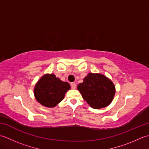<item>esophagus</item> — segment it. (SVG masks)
<instances>
[{
  "instance_id": "esophagus-1",
  "label": "esophagus",
  "mask_w": 149,
  "mask_h": 149,
  "mask_svg": "<svg viewBox=\"0 0 149 149\" xmlns=\"http://www.w3.org/2000/svg\"><path fill=\"white\" fill-rule=\"evenodd\" d=\"M70 86L72 89H75V88H76V84H75V83H72L70 84Z\"/></svg>"
}]
</instances>
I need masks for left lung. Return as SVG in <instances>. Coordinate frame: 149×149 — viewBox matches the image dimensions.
Instances as JSON below:
<instances>
[{"label":"left lung","mask_w":149,"mask_h":149,"mask_svg":"<svg viewBox=\"0 0 149 149\" xmlns=\"http://www.w3.org/2000/svg\"><path fill=\"white\" fill-rule=\"evenodd\" d=\"M77 90L93 109H100L108 106L115 94V86L113 82L100 74H88L84 78L83 83L78 85Z\"/></svg>","instance_id":"left-lung-1"}]
</instances>
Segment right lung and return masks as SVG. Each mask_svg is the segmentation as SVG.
<instances>
[{"instance_id":"add662e5","label":"right lung","mask_w":149,"mask_h":149,"mask_svg":"<svg viewBox=\"0 0 149 149\" xmlns=\"http://www.w3.org/2000/svg\"><path fill=\"white\" fill-rule=\"evenodd\" d=\"M70 89L67 82H63L54 74H45L37 82L34 89L36 100L42 106L54 107L64 99Z\"/></svg>"}]
</instances>
